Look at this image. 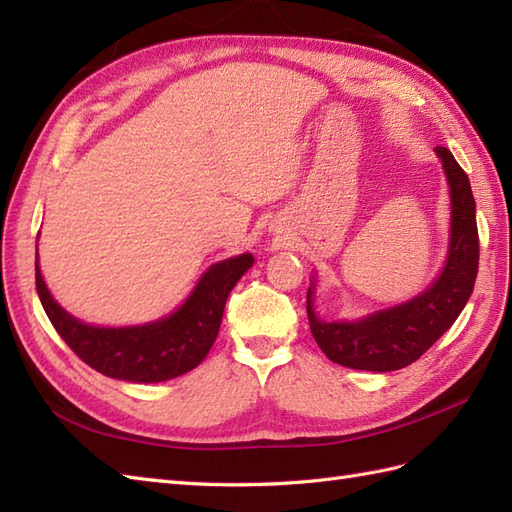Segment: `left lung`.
<instances>
[{
    "instance_id": "obj_1",
    "label": "left lung",
    "mask_w": 512,
    "mask_h": 512,
    "mask_svg": "<svg viewBox=\"0 0 512 512\" xmlns=\"http://www.w3.org/2000/svg\"><path fill=\"white\" fill-rule=\"evenodd\" d=\"M436 154L442 160L451 193L449 253L440 277L422 295L358 321L319 319L312 306V279L308 321L314 341L330 361L367 372L407 367L451 328L469 301L480 262L471 182L447 147H436Z\"/></svg>"
}]
</instances>
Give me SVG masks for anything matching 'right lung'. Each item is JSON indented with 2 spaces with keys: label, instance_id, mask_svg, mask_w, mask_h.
Returning a JSON list of instances; mask_svg holds the SVG:
<instances>
[{
  "label": "right lung",
  "instance_id": "add662e5",
  "mask_svg": "<svg viewBox=\"0 0 512 512\" xmlns=\"http://www.w3.org/2000/svg\"><path fill=\"white\" fill-rule=\"evenodd\" d=\"M253 262V255L244 253L213 264L176 312L132 328H99L74 319L52 299L41 277L39 257H35V281L54 330L83 363L127 383H162L204 361L220 332L226 299Z\"/></svg>",
  "mask_w": 512,
  "mask_h": 512
}]
</instances>
